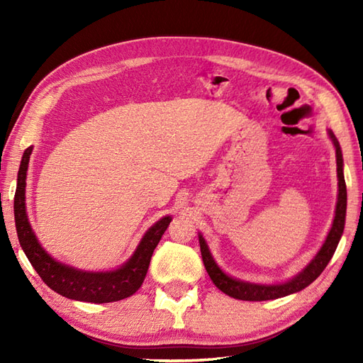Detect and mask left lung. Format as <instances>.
Segmentation results:
<instances>
[{
  "instance_id": "1",
  "label": "left lung",
  "mask_w": 363,
  "mask_h": 363,
  "mask_svg": "<svg viewBox=\"0 0 363 363\" xmlns=\"http://www.w3.org/2000/svg\"><path fill=\"white\" fill-rule=\"evenodd\" d=\"M330 140L334 142L335 146V157H337V177H338V198H337V207H335V217L333 228H330L329 234L326 237L325 243H323L321 250L317 252V256L312 259V262L307 265L303 272L298 273L293 279L284 282V284H276V285H262V284H251L245 281L234 279V277L228 276L226 273L221 272V268L215 264L212 254L207 248V243L199 234V246H201V256L204 267L209 273L212 282L217 285V287L226 293V295L233 296L235 299L242 301H268V299H277L282 296L291 295V293H296L299 290L306 289L307 285H311L317 277L323 273V269L326 268L329 260L333 259L334 252L337 250V245L340 242V237L345 229V218H346V184H345V176H343V157H342V150L340 145L333 130H329Z\"/></svg>"
}]
</instances>
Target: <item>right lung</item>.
<instances>
[{"label":"right lung","instance_id":"right-lung-1","mask_svg":"<svg viewBox=\"0 0 363 363\" xmlns=\"http://www.w3.org/2000/svg\"><path fill=\"white\" fill-rule=\"evenodd\" d=\"M30 152H33V146H29L23 152L17 177V190H15L13 198L15 228H17L18 242L30 265L34 267L42 281L51 290L65 298L103 304L134 295L145 281L154 248L160 242L172 217H164L146 230L130 259L113 272H81V269H76L70 265L60 264V262L54 260L37 242V237L28 220L25 191Z\"/></svg>","mask_w":363,"mask_h":363}]
</instances>
